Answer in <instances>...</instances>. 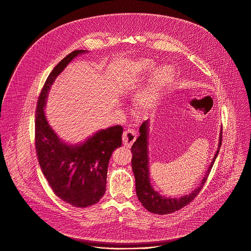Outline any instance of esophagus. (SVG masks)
Returning a JSON list of instances; mask_svg holds the SVG:
<instances>
[{
	"label": "esophagus",
	"mask_w": 251,
	"mask_h": 251,
	"mask_svg": "<svg viewBox=\"0 0 251 251\" xmlns=\"http://www.w3.org/2000/svg\"><path fill=\"white\" fill-rule=\"evenodd\" d=\"M136 139V133L133 129L131 128H127L124 131L123 134V143L125 146L126 147H130L132 145V143L135 141Z\"/></svg>",
	"instance_id": "34e87169"
}]
</instances>
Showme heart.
Returning a JSON list of instances; mask_svg holds the SVG:
<instances>
[{
    "label": "heart",
    "mask_w": 251,
    "mask_h": 251,
    "mask_svg": "<svg viewBox=\"0 0 251 251\" xmlns=\"http://www.w3.org/2000/svg\"><path fill=\"white\" fill-rule=\"evenodd\" d=\"M155 63L150 59H138L132 65V75L145 76L152 71ZM172 74V69L168 65L157 68L150 77L149 83L137 97V106L141 109H149L153 106L160 89L167 84Z\"/></svg>",
    "instance_id": "1"
}]
</instances>
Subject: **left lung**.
<instances>
[{
	"mask_svg": "<svg viewBox=\"0 0 251 251\" xmlns=\"http://www.w3.org/2000/svg\"><path fill=\"white\" fill-rule=\"evenodd\" d=\"M140 135L133 143L131 147L132 159H131V167L133 170V174L135 177V189L136 195L138 197L139 201L142 205L150 212L155 214H168L174 211L181 209L182 207L189 204L201 192L206 179L210 173V170L215 162V159L219 153V148L221 147L222 142V128L220 130L219 135V143L217 151L212 159L210 166L207 168V171L200 183V185L195 189L191 194L183 196L181 198H166L159 194V192L155 191L153 186L151 185L149 178V157H148V134H149V120L145 121L140 128Z\"/></svg>",
	"mask_w": 251,
	"mask_h": 251,
	"instance_id": "left-lung-1",
	"label": "left lung"
}]
</instances>
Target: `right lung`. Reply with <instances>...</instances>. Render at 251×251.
<instances>
[{
  "instance_id": "right-lung-1",
  "label": "right lung",
  "mask_w": 251,
  "mask_h": 251,
  "mask_svg": "<svg viewBox=\"0 0 251 251\" xmlns=\"http://www.w3.org/2000/svg\"><path fill=\"white\" fill-rule=\"evenodd\" d=\"M74 50L50 72L40 93L35 121V146L41 169L54 194L75 207L95 204L106 191L107 170L115 149L122 146L123 127L101 129L77 145L63 142L49 125L45 107L49 91L57 76L78 55Z\"/></svg>"
}]
</instances>
